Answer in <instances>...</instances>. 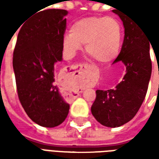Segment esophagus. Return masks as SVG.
Wrapping results in <instances>:
<instances>
[{"mask_svg": "<svg viewBox=\"0 0 159 159\" xmlns=\"http://www.w3.org/2000/svg\"><path fill=\"white\" fill-rule=\"evenodd\" d=\"M77 67H78L80 70L83 69V68H87V67H88V64H82V65H79Z\"/></svg>", "mask_w": 159, "mask_h": 159, "instance_id": "obj_1", "label": "esophagus"}]
</instances>
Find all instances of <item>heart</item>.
I'll return each instance as SVG.
<instances>
[{"label": "heart", "mask_w": 159, "mask_h": 159, "mask_svg": "<svg viewBox=\"0 0 159 159\" xmlns=\"http://www.w3.org/2000/svg\"><path fill=\"white\" fill-rule=\"evenodd\" d=\"M123 30L114 17H88L74 22L70 34L63 37V49L67 57H73L85 43L86 52L101 64L112 61L118 55Z\"/></svg>", "instance_id": "b5f03b06"}]
</instances>
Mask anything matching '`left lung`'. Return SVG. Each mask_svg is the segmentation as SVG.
Masks as SVG:
<instances>
[{
    "label": "left lung",
    "mask_w": 159,
    "mask_h": 159,
    "mask_svg": "<svg viewBox=\"0 0 159 159\" xmlns=\"http://www.w3.org/2000/svg\"><path fill=\"white\" fill-rule=\"evenodd\" d=\"M123 21L124 39L114 63L123 62L126 74L113 89L96 90L91 107L94 118L110 128L122 126L132 119L147 94L152 74L150 39L147 33L130 16L114 10Z\"/></svg>",
    "instance_id": "8db88e82"
}]
</instances>
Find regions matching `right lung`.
Here are the masks:
<instances>
[{
    "instance_id": "1",
    "label": "right lung",
    "mask_w": 159,
    "mask_h": 159,
    "mask_svg": "<svg viewBox=\"0 0 159 159\" xmlns=\"http://www.w3.org/2000/svg\"><path fill=\"white\" fill-rule=\"evenodd\" d=\"M68 13L47 9L21 25L12 57L19 101L28 117L37 124L53 128L61 124L70 106L55 84V64L62 60L63 37Z\"/></svg>"
}]
</instances>
